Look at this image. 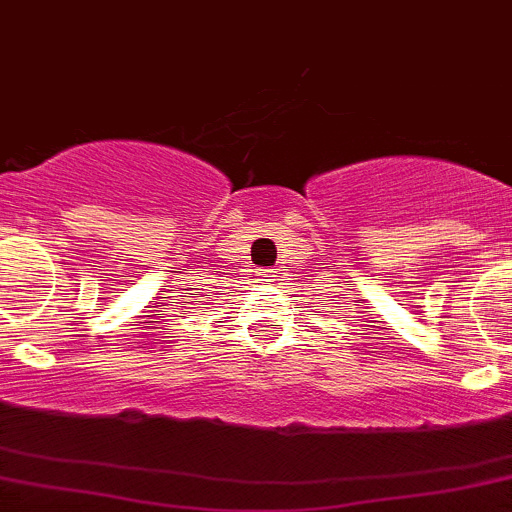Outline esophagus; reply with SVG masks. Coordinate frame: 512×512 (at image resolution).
<instances>
[{
  "instance_id": "obj_1",
  "label": "esophagus",
  "mask_w": 512,
  "mask_h": 512,
  "mask_svg": "<svg viewBox=\"0 0 512 512\" xmlns=\"http://www.w3.org/2000/svg\"><path fill=\"white\" fill-rule=\"evenodd\" d=\"M265 282H274V277H277V274H274V272H270V274H265Z\"/></svg>"
}]
</instances>
